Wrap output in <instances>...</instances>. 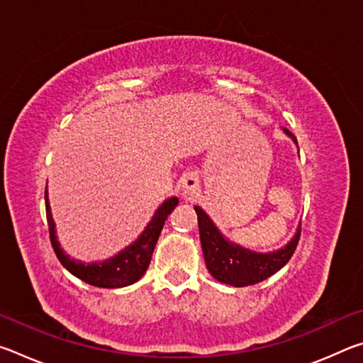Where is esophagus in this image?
I'll use <instances>...</instances> for the list:
<instances>
[{"label": "esophagus", "instance_id": "esophagus-1", "mask_svg": "<svg viewBox=\"0 0 363 363\" xmlns=\"http://www.w3.org/2000/svg\"><path fill=\"white\" fill-rule=\"evenodd\" d=\"M199 176L195 173H189L182 177L181 182V190L184 196H194L196 192H199Z\"/></svg>", "mask_w": 363, "mask_h": 363}]
</instances>
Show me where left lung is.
<instances>
[{
  "label": "left lung",
  "mask_w": 363,
  "mask_h": 363,
  "mask_svg": "<svg viewBox=\"0 0 363 363\" xmlns=\"http://www.w3.org/2000/svg\"><path fill=\"white\" fill-rule=\"evenodd\" d=\"M285 133L296 140L286 128ZM195 211L196 218H199L200 242L206 269L210 270L214 279L223 281V284L232 286H248L266 280L291 259L294 250L298 247L301 227L285 248L267 255L253 253V251L243 250L227 242L200 206H195Z\"/></svg>",
  "instance_id": "8db88e82"
}]
</instances>
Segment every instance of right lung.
I'll list each match as a JSON object with an SVG mask.
<instances>
[{
  "label": "right lung",
  "mask_w": 363,
  "mask_h": 363,
  "mask_svg": "<svg viewBox=\"0 0 363 363\" xmlns=\"http://www.w3.org/2000/svg\"><path fill=\"white\" fill-rule=\"evenodd\" d=\"M46 199V218L49 225V238H51V245L56 253L60 264L69 270L70 274L75 275L79 280L86 281V284L99 286V288H120L131 285L138 281L145 274L147 267H149L153 250L158 242L160 233L164 225V220L174 210L177 205V199H169L158 208V211L153 216L152 223L147 225L143 235L139 240L134 242L131 247L123 250L120 255L104 262H93L84 264L75 259H70L62 250L59 247V242L56 238V230H54V220L51 216V210H49L48 201V192H45Z\"/></svg>",
  "instance_id": "right-lung-1"
}]
</instances>
